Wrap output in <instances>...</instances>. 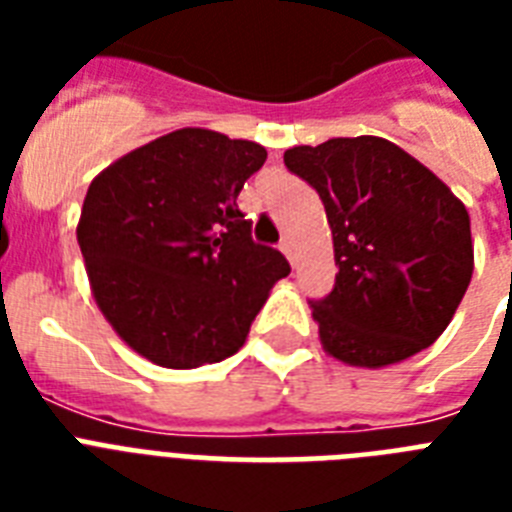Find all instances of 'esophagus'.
<instances>
[{
	"mask_svg": "<svg viewBox=\"0 0 512 512\" xmlns=\"http://www.w3.org/2000/svg\"><path fill=\"white\" fill-rule=\"evenodd\" d=\"M281 252H284V255H287L289 260H295V257H292V241H289V239L281 241Z\"/></svg>",
	"mask_w": 512,
	"mask_h": 512,
	"instance_id": "1",
	"label": "esophagus"
}]
</instances>
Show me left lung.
Segmentation results:
<instances>
[{"label": "left lung", "mask_w": 512, "mask_h": 512, "mask_svg": "<svg viewBox=\"0 0 512 512\" xmlns=\"http://www.w3.org/2000/svg\"><path fill=\"white\" fill-rule=\"evenodd\" d=\"M324 201L340 273L311 300L321 345L350 366L398 364L441 337L473 276L470 215L449 185L385 138L284 154Z\"/></svg>", "instance_id": "8db88e82"}]
</instances>
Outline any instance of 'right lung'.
Listing matches in <instances>:
<instances>
[{
  "label": "right lung",
  "mask_w": 512,
  "mask_h": 512,
  "mask_svg": "<svg viewBox=\"0 0 512 512\" xmlns=\"http://www.w3.org/2000/svg\"><path fill=\"white\" fill-rule=\"evenodd\" d=\"M265 159L252 140L185 127L92 180L76 239L95 303L135 353L196 369L244 345L289 273L279 249L252 241L236 204Z\"/></svg>",
  "instance_id": "add662e5"
}]
</instances>
